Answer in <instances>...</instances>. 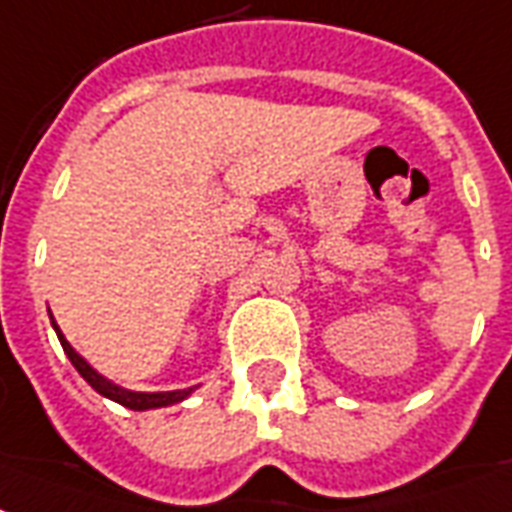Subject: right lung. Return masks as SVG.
Wrapping results in <instances>:
<instances>
[{
    "label": "right lung",
    "mask_w": 512,
    "mask_h": 512,
    "mask_svg": "<svg viewBox=\"0 0 512 512\" xmlns=\"http://www.w3.org/2000/svg\"><path fill=\"white\" fill-rule=\"evenodd\" d=\"M51 324H54V330H57L59 335V343H62V349H65V354L70 357V363L76 365L78 374L84 376V379H87V382L92 384L100 395H106V398L117 401V404L128 406V409H136V412H144V409H158V406L179 404L182 398H188V395L193 393V387H188V390H174V393H130V390H122V387H117V384H111L108 379H103L92 365H87V360H84L81 354H76V349L65 341V335H62V330L57 327V322H51Z\"/></svg>",
    "instance_id": "1"
}]
</instances>
